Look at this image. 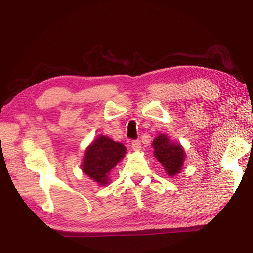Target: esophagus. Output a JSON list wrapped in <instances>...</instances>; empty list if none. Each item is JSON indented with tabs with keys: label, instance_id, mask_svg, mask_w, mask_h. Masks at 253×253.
Instances as JSON below:
<instances>
[{
	"label": "esophagus",
	"instance_id": "obj_1",
	"mask_svg": "<svg viewBox=\"0 0 253 253\" xmlns=\"http://www.w3.org/2000/svg\"><path fill=\"white\" fill-rule=\"evenodd\" d=\"M131 148L134 149V151H140V148H142V145H140L139 140H134V142L131 143Z\"/></svg>",
	"mask_w": 253,
	"mask_h": 253
}]
</instances>
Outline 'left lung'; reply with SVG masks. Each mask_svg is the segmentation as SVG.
I'll return each mask as SVG.
<instances>
[{
  "instance_id": "8db88e82",
  "label": "left lung",
  "mask_w": 253,
  "mask_h": 253,
  "mask_svg": "<svg viewBox=\"0 0 253 253\" xmlns=\"http://www.w3.org/2000/svg\"><path fill=\"white\" fill-rule=\"evenodd\" d=\"M152 146L154 156L163 165L165 173L169 177L182 172L186 155L181 144L174 143L168 135L158 134L156 138H154Z\"/></svg>"
}]
</instances>
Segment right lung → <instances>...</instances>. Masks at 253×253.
<instances>
[{
  "mask_svg": "<svg viewBox=\"0 0 253 253\" xmlns=\"http://www.w3.org/2000/svg\"><path fill=\"white\" fill-rule=\"evenodd\" d=\"M126 152L127 149L122 143L99 135L85 148L81 170L98 185H108L111 169L123 160Z\"/></svg>",
  "mask_w": 253,
  "mask_h": 253,
  "instance_id": "add662e5",
  "label": "right lung"
}]
</instances>
